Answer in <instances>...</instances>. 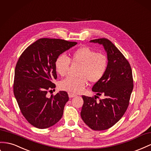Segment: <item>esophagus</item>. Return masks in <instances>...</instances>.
<instances>
[{
	"mask_svg": "<svg viewBox=\"0 0 151 151\" xmlns=\"http://www.w3.org/2000/svg\"><path fill=\"white\" fill-rule=\"evenodd\" d=\"M77 95L76 94H74V93H68V96L69 98H70V99H72V98L73 97H75Z\"/></svg>",
	"mask_w": 151,
	"mask_h": 151,
	"instance_id": "1",
	"label": "esophagus"
}]
</instances>
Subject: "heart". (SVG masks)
Masks as SVG:
<instances>
[{
  "mask_svg": "<svg viewBox=\"0 0 151 151\" xmlns=\"http://www.w3.org/2000/svg\"><path fill=\"white\" fill-rule=\"evenodd\" d=\"M70 62L80 65L77 77H67L61 81L60 87L63 90L71 93H79L86 86L88 81L95 84L101 79L107 71L108 60L101 52H96L88 47H81L72 52L70 58L60 55L55 60L56 72L61 76L67 74Z\"/></svg>",
  "mask_w": 151,
  "mask_h": 151,
  "instance_id": "1",
  "label": "heart"
}]
</instances>
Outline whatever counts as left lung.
Wrapping results in <instances>:
<instances>
[{
	"mask_svg": "<svg viewBox=\"0 0 151 151\" xmlns=\"http://www.w3.org/2000/svg\"><path fill=\"white\" fill-rule=\"evenodd\" d=\"M90 42L102 44L107 52V71L92 88L97 95H103L105 99L96 101L98 96L83 95L84 104L81 116L91 129L101 131L111 128L124 115L129 105L133 80L128 61L111 41L102 38Z\"/></svg>",
	"mask_w": 151,
	"mask_h": 151,
	"instance_id": "1",
	"label": "left lung"
}]
</instances>
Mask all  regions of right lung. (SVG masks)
<instances>
[{"label":"right lung","instance_id":"add662e5","mask_svg":"<svg viewBox=\"0 0 151 151\" xmlns=\"http://www.w3.org/2000/svg\"><path fill=\"white\" fill-rule=\"evenodd\" d=\"M77 44L59 39H39L28 46L18 60L14 95L23 116L36 128H50L63 116L68 100L67 93L60 91L50 97L47 93L56 88L52 81L57 78L55 67L57 57Z\"/></svg>","mask_w":151,"mask_h":151}]
</instances>
